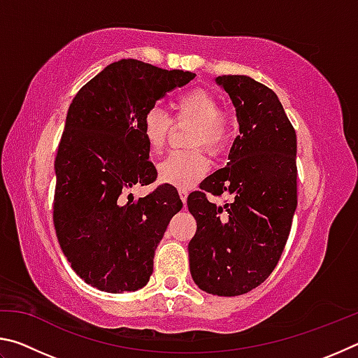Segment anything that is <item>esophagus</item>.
<instances>
[{"label": "esophagus", "mask_w": 358, "mask_h": 358, "mask_svg": "<svg viewBox=\"0 0 358 358\" xmlns=\"http://www.w3.org/2000/svg\"><path fill=\"white\" fill-rule=\"evenodd\" d=\"M178 194H180L181 202H183V203L186 205V201H187V191H186V189H183V187H180V189H178Z\"/></svg>", "instance_id": "esophagus-1"}]
</instances>
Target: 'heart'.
Segmentation results:
<instances>
[{
	"instance_id": "heart-1",
	"label": "heart",
	"mask_w": 358,
	"mask_h": 358,
	"mask_svg": "<svg viewBox=\"0 0 358 358\" xmlns=\"http://www.w3.org/2000/svg\"><path fill=\"white\" fill-rule=\"evenodd\" d=\"M175 123L192 124L191 148H205L210 155H220L232 142L237 129L234 115L221 110L216 96L205 88H194L178 96L173 102ZM172 118L159 107H150L141 120L142 134L151 151L164 148L172 131ZM208 171V159L203 150L172 153L157 166L162 183L177 187H191Z\"/></svg>"
}]
</instances>
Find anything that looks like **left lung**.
Segmentation results:
<instances>
[{
	"label": "left lung",
	"instance_id": "obj_1",
	"mask_svg": "<svg viewBox=\"0 0 358 358\" xmlns=\"http://www.w3.org/2000/svg\"><path fill=\"white\" fill-rule=\"evenodd\" d=\"M216 83L234 102L240 136L227 166L187 197L197 221L187 250L199 287L235 296L260 286L286 246L296 208V136L273 90L248 76H222ZM208 192H229L234 201L216 208Z\"/></svg>",
	"mask_w": 358,
	"mask_h": 358
}]
</instances>
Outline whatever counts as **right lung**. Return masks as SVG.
<instances>
[{"label":"right lung","mask_w":358,"mask_h":358,"mask_svg":"<svg viewBox=\"0 0 358 358\" xmlns=\"http://www.w3.org/2000/svg\"><path fill=\"white\" fill-rule=\"evenodd\" d=\"M189 71H167L138 59L108 64L72 99L55 157L53 224L72 270L104 292H132L153 273L156 246L183 207L172 186L145 197L124 192L156 180L141 129L145 110Z\"/></svg>","instance_id":"1"}]
</instances>
